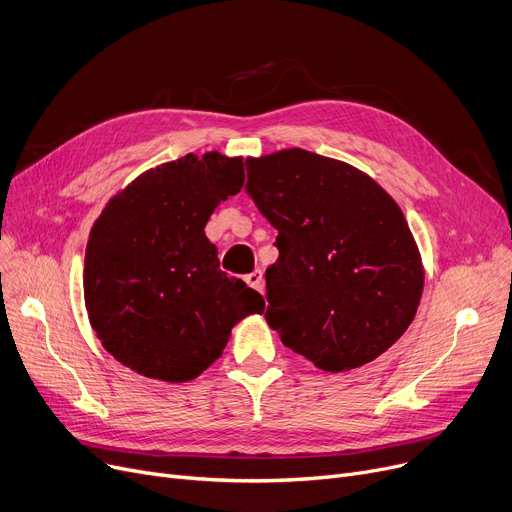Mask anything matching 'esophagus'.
<instances>
[{
  "mask_svg": "<svg viewBox=\"0 0 512 512\" xmlns=\"http://www.w3.org/2000/svg\"><path fill=\"white\" fill-rule=\"evenodd\" d=\"M245 282H247L251 288H255L257 292L263 294V274H261L259 270H255L253 274H249V276L245 278Z\"/></svg>",
  "mask_w": 512,
  "mask_h": 512,
  "instance_id": "34e87169",
  "label": "esophagus"
}]
</instances>
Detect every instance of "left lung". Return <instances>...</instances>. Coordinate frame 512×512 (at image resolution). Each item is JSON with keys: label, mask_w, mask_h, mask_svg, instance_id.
Returning <instances> with one entry per match:
<instances>
[{"label": "left lung", "mask_w": 512, "mask_h": 512, "mask_svg": "<svg viewBox=\"0 0 512 512\" xmlns=\"http://www.w3.org/2000/svg\"><path fill=\"white\" fill-rule=\"evenodd\" d=\"M247 172L278 230L267 326L321 371L378 359L411 326L425 280L398 203L359 168L299 147L249 157Z\"/></svg>", "instance_id": "1"}]
</instances>
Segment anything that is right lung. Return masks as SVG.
<instances>
[{
	"label": "right lung",
	"instance_id": "add662e5",
	"mask_svg": "<svg viewBox=\"0 0 512 512\" xmlns=\"http://www.w3.org/2000/svg\"><path fill=\"white\" fill-rule=\"evenodd\" d=\"M242 157L207 151L128 182L95 220L83 290L103 348L145 378L182 384L220 359L240 319L265 301L220 272L209 215L245 184Z\"/></svg>",
	"mask_w": 512,
	"mask_h": 512
}]
</instances>
